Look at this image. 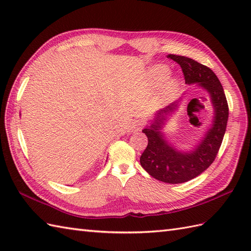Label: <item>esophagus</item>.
Wrapping results in <instances>:
<instances>
[{
  "mask_svg": "<svg viewBox=\"0 0 251 251\" xmlns=\"http://www.w3.org/2000/svg\"><path fill=\"white\" fill-rule=\"evenodd\" d=\"M142 122L141 121H138V120H136V121H132L131 123H130V125H129V131L130 132H136V131H139L141 128H142Z\"/></svg>",
  "mask_w": 251,
  "mask_h": 251,
  "instance_id": "esophagus-1",
  "label": "esophagus"
}]
</instances>
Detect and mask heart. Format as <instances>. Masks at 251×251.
Wrapping results in <instances>:
<instances>
[{
    "instance_id": "b5f03b06",
    "label": "heart",
    "mask_w": 251,
    "mask_h": 251,
    "mask_svg": "<svg viewBox=\"0 0 251 251\" xmlns=\"http://www.w3.org/2000/svg\"><path fill=\"white\" fill-rule=\"evenodd\" d=\"M149 75H150L151 81L154 85H161L164 84V90L166 93H173L175 89H177L179 81L177 77L170 76V69L167 66L157 65L154 66L149 71Z\"/></svg>"
}]
</instances>
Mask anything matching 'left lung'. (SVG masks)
I'll use <instances>...</instances> for the list:
<instances>
[{"instance_id": "8db88e82", "label": "left lung", "mask_w": 251, "mask_h": 251, "mask_svg": "<svg viewBox=\"0 0 251 251\" xmlns=\"http://www.w3.org/2000/svg\"><path fill=\"white\" fill-rule=\"evenodd\" d=\"M168 57L182 69L186 84L206 92L214 110L209 127L190 149H180L168 140L164 131L191 92L189 89L179 99L156 111L142 130L148 137V147L140 156L142 168L154 179L177 184L196 178L215 161L226 134L228 106L219 78L209 68L184 56Z\"/></svg>"}]
</instances>
